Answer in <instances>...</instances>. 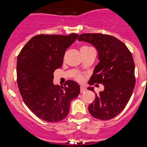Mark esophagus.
<instances>
[{
    "mask_svg": "<svg viewBox=\"0 0 147 147\" xmlns=\"http://www.w3.org/2000/svg\"><path fill=\"white\" fill-rule=\"evenodd\" d=\"M86 91V88H85V87H84V86L80 87V92H81V93H84V92Z\"/></svg>",
    "mask_w": 147,
    "mask_h": 147,
    "instance_id": "esophagus-1",
    "label": "esophagus"
}]
</instances>
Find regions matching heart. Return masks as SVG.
<instances>
[{
	"label": "heart",
	"mask_w": 147,
	"mask_h": 147,
	"mask_svg": "<svg viewBox=\"0 0 147 147\" xmlns=\"http://www.w3.org/2000/svg\"><path fill=\"white\" fill-rule=\"evenodd\" d=\"M84 47H83L82 48H84ZM75 80L79 82H82L84 80V75L78 74V75H77L76 77H75Z\"/></svg>",
	"instance_id": "heart-1"
}]
</instances>
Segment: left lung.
<instances>
[{
	"instance_id": "obj_1",
	"label": "left lung",
	"mask_w": 147,
	"mask_h": 147,
	"mask_svg": "<svg viewBox=\"0 0 147 147\" xmlns=\"http://www.w3.org/2000/svg\"><path fill=\"white\" fill-rule=\"evenodd\" d=\"M78 40L90 43L98 51L99 63L88 84H102L104 86L99 94L95 93L96 98L88 106V111L93 117L100 120L114 118L128 104L135 87L133 56L125 44L111 35L84 33ZM87 89L95 93L93 87L88 86Z\"/></svg>"
}]
</instances>
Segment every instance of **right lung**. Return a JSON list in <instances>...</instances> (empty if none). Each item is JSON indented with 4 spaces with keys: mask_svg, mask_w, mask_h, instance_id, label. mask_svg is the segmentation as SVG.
Returning <instances> with one entry per match:
<instances>
[{
    "mask_svg": "<svg viewBox=\"0 0 147 147\" xmlns=\"http://www.w3.org/2000/svg\"><path fill=\"white\" fill-rule=\"evenodd\" d=\"M79 35H38L33 37L19 53L17 77L19 92L26 105L38 118L59 122L69 113L70 102L80 92L78 83L66 81L61 87L53 84L54 72L60 68L66 49Z\"/></svg>",
    "mask_w": 147,
    "mask_h": 147,
    "instance_id": "right-lung-1",
    "label": "right lung"
}]
</instances>
